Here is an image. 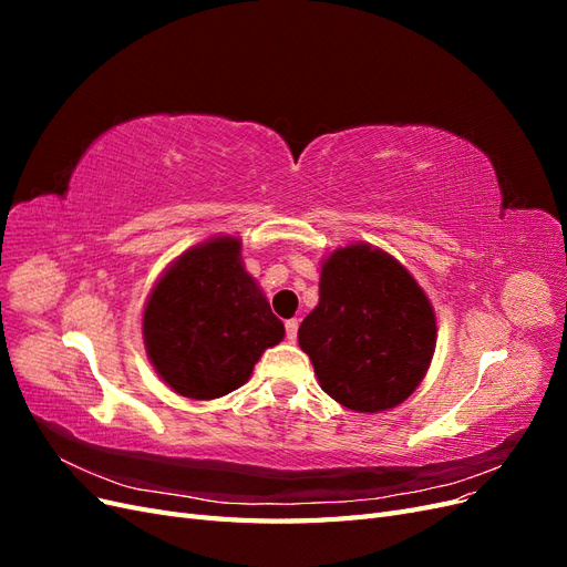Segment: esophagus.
Instances as JSON below:
<instances>
[{
  "instance_id": "1",
  "label": "esophagus",
  "mask_w": 567,
  "mask_h": 567,
  "mask_svg": "<svg viewBox=\"0 0 567 567\" xmlns=\"http://www.w3.org/2000/svg\"><path fill=\"white\" fill-rule=\"evenodd\" d=\"M298 319H288L286 321V338L290 340V342H296V338H298Z\"/></svg>"
}]
</instances>
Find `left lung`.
Segmentation results:
<instances>
[{
  "label": "left lung",
  "instance_id": "1",
  "mask_svg": "<svg viewBox=\"0 0 567 567\" xmlns=\"http://www.w3.org/2000/svg\"><path fill=\"white\" fill-rule=\"evenodd\" d=\"M435 338L423 288L392 255L369 244L326 257L319 305L298 329L321 390L359 414L402 404L431 367Z\"/></svg>",
  "mask_w": 567,
  "mask_h": 567
}]
</instances>
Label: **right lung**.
Returning a JSON list of instances; mask_svg holds the SVG:
<instances>
[{
    "instance_id": "obj_1",
    "label": "right lung",
    "mask_w": 567,
    "mask_h": 567,
    "mask_svg": "<svg viewBox=\"0 0 567 567\" xmlns=\"http://www.w3.org/2000/svg\"><path fill=\"white\" fill-rule=\"evenodd\" d=\"M284 323L241 262V241L217 236L188 248L153 286L144 346L182 398L215 400L241 388Z\"/></svg>"
}]
</instances>
